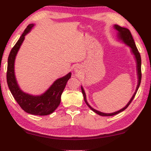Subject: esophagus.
I'll list each match as a JSON object with an SVG mask.
<instances>
[{
    "label": "esophagus",
    "instance_id": "esophagus-1",
    "mask_svg": "<svg viewBox=\"0 0 151 151\" xmlns=\"http://www.w3.org/2000/svg\"><path fill=\"white\" fill-rule=\"evenodd\" d=\"M81 71V67L80 66H76L75 68H74V71L76 72V73H80Z\"/></svg>",
    "mask_w": 151,
    "mask_h": 151
}]
</instances>
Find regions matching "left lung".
I'll return each mask as SVG.
<instances>
[{"instance_id": "8db88e82", "label": "left lung", "mask_w": 151, "mask_h": 151, "mask_svg": "<svg viewBox=\"0 0 151 151\" xmlns=\"http://www.w3.org/2000/svg\"><path fill=\"white\" fill-rule=\"evenodd\" d=\"M114 28H115L116 30H117V37L118 39L119 40L122 41V42H123L124 44H126L127 46H129L131 48V52L132 53L134 54V58L135 59V61H136V69H137V85L136 87V89H135V91L134 95H133L132 97L131 98V99L129 100V101L128 102V104L126 105L123 108L121 109L120 110H118L115 112H112V113H104L101 112H99L95 109H94L92 108V107L88 104V103L87 102L86 100V93H85V91L83 88L82 86H81V89H82V93L83 94V96H84V101L86 103L87 106H88L89 108H90L93 112H95V113H97V114H99L100 116H114L120 112H123L125 109L127 108V107L129 106V104L132 103V101L134 99V98L135 97V94H136L137 90H138V88L140 85V82H141V78H142V73H141V57H140V54H139L138 50H137L136 45H135V43L134 42V39H133V37L132 35V33L129 31V30L127 29V28H124V27H121L120 26L115 24L114 25Z\"/></svg>"}]
</instances>
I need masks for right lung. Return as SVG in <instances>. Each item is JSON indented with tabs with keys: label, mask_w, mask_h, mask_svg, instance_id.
Segmentation results:
<instances>
[{
	"label": "right lung",
	"mask_w": 151,
	"mask_h": 151,
	"mask_svg": "<svg viewBox=\"0 0 151 151\" xmlns=\"http://www.w3.org/2000/svg\"><path fill=\"white\" fill-rule=\"evenodd\" d=\"M34 24H30L12 49L8 57L6 82L17 104L26 112L30 114L45 116L52 114L58 108L60 97L66 86L67 81L71 76L69 72L66 76L54 81L50 88L40 95H32L24 93L19 88L15 76L14 65L16 55L22 44L25 36L29 32Z\"/></svg>",
	"instance_id": "1"
}]
</instances>
